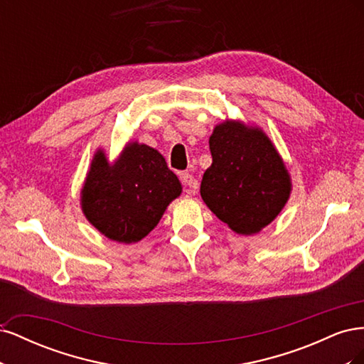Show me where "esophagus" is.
Here are the masks:
<instances>
[{
    "mask_svg": "<svg viewBox=\"0 0 364 364\" xmlns=\"http://www.w3.org/2000/svg\"><path fill=\"white\" fill-rule=\"evenodd\" d=\"M181 182L183 185V190L188 194L196 193L197 188H199V181L191 173H181Z\"/></svg>",
    "mask_w": 364,
    "mask_h": 364,
    "instance_id": "esophagus-1",
    "label": "esophagus"
}]
</instances>
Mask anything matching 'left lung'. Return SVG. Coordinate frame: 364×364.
<instances>
[{
  "instance_id": "left-lung-1",
  "label": "left lung",
  "mask_w": 364,
  "mask_h": 364,
  "mask_svg": "<svg viewBox=\"0 0 364 364\" xmlns=\"http://www.w3.org/2000/svg\"><path fill=\"white\" fill-rule=\"evenodd\" d=\"M213 164L202 178L200 196L237 234L267 226L287 202L291 183L277 149L259 129L226 121L209 138Z\"/></svg>"
}]
</instances>
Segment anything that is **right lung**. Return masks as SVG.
Here are the masks:
<instances>
[{"instance_id": "add662e5", "label": "right lung", "mask_w": 364, "mask_h": 364, "mask_svg": "<svg viewBox=\"0 0 364 364\" xmlns=\"http://www.w3.org/2000/svg\"><path fill=\"white\" fill-rule=\"evenodd\" d=\"M182 191L181 182L155 149L132 142L109 165L98 151L82 190L86 218L118 243H136L158 225Z\"/></svg>"}]
</instances>
